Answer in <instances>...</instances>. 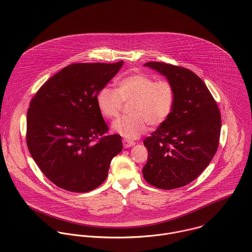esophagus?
<instances>
[{"mask_svg":"<svg viewBox=\"0 0 252 252\" xmlns=\"http://www.w3.org/2000/svg\"><path fill=\"white\" fill-rule=\"evenodd\" d=\"M123 145H124V147H125L126 149H127V148H130V147L134 146V145H135V142H133V141H131V140L124 139L123 140Z\"/></svg>","mask_w":252,"mask_h":252,"instance_id":"34e87169","label":"esophagus"}]
</instances>
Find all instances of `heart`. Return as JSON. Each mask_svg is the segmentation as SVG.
<instances>
[{
    "label": "heart",
    "mask_w": 252,
    "mask_h": 252,
    "mask_svg": "<svg viewBox=\"0 0 252 252\" xmlns=\"http://www.w3.org/2000/svg\"><path fill=\"white\" fill-rule=\"evenodd\" d=\"M124 102H132L131 116L121 117L112 124L114 132L135 139L147 129L164 124L171 116L175 104V90L166 79L136 73L123 78L118 88H101L96 94V105L101 115L113 119L120 115Z\"/></svg>",
    "instance_id": "1"
}]
</instances>
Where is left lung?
Instances as JSON below:
<instances>
[{"instance_id": "8db88e82", "label": "left lung", "mask_w": 252, "mask_h": 252, "mask_svg": "<svg viewBox=\"0 0 252 252\" xmlns=\"http://www.w3.org/2000/svg\"><path fill=\"white\" fill-rule=\"evenodd\" d=\"M145 65L166 76L175 90V104L167 121L144 140L148 161L143 176L158 189H179L194 181L216 155L220 112L207 86L193 71L159 62Z\"/></svg>"}]
</instances>
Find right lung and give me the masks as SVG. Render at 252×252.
Segmentation results:
<instances>
[{"label":"right lung","instance_id":"obj_1","mask_svg":"<svg viewBox=\"0 0 252 252\" xmlns=\"http://www.w3.org/2000/svg\"><path fill=\"white\" fill-rule=\"evenodd\" d=\"M115 63H72L42 85L30 102L26 141L41 172L57 187L88 192L106 179L113 158L123 150L119 134L96 105V94L120 70Z\"/></svg>","mask_w":252,"mask_h":252}]
</instances>
